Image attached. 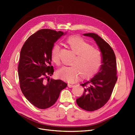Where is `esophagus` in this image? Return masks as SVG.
<instances>
[{
	"label": "esophagus",
	"instance_id": "34e87169",
	"mask_svg": "<svg viewBox=\"0 0 135 135\" xmlns=\"http://www.w3.org/2000/svg\"><path fill=\"white\" fill-rule=\"evenodd\" d=\"M74 86V85L73 84H68V87L69 88H72Z\"/></svg>",
	"mask_w": 135,
	"mask_h": 135
}]
</instances>
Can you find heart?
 Masks as SVG:
<instances>
[{"instance_id": "obj_1", "label": "heart", "mask_w": 135, "mask_h": 135, "mask_svg": "<svg viewBox=\"0 0 135 135\" xmlns=\"http://www.w3.org/2000/svg\"><path fill=\"white\" fill-rule=\"evenodd\" d=\"M66 43L76 56L71 61V66H63L57 71V76L69 82L76 81L80 75L83 79L94 76L103 63L101 51L78 36L69 37ZM59 52L60 46L55 44L51 49V58L56 65L60 63Z\"/></svg>"}]
</instances>
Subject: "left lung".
<instances>
[{
	"label": "left lung",
	"instance_id": "1",
	"mask_svg": "<svg viewBox=\"0 0 135 135\" xmlns=\"http://www.w3.org/2000/svg\"><path fill=\"white\" fill-rule=\"evenodd\" d=\"M83 35L95 40L103 57L99 71L91 79L80 84L83 86L84 91L83 95L76 99L80 108L93 111L104 105L111 97L117 80L116 60L111 47L98 35L89 33Z\"/></svg>",
	"mask_w": 135,
	"mask_h": 135
}]
</instances>
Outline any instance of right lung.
Instances as JSON below:
<instances>
[{"label": "right lung", "instance_id": "right-lung-1", "mask_svg": "<svg viewBox=\"0 0 135 135\" xmlns=\"http://www.w3.org/2000/svg\"><path fill=\"white\" fill-rule=\"evenodd\" d=\"M64 33L41 29L26 40L18 67L20 88L26 98L36 107L45 109L53 105L68 84L60 79L50 78L54 69L51 65V51Z\"/></svg>", "mask_w": 135, "mask_h": 135}]
</instances>
